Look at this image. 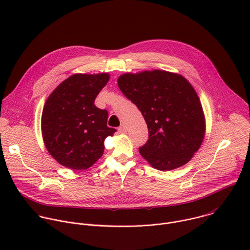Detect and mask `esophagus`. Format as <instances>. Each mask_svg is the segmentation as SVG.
<instances>
[{
	"label": "esophagus",
	"instance_id": "34e87169",
	"mask_svg": "<svg viewBox=\"0 0 250 250\" xmlns=\"http://www.w3.org/2000/svg\"><path fill=\"white\" fill-rule=\"evenodd\" d=\"M118 130H119L120 133H125L126 132V126L125 125H122L121 126H119Z\"/></svg>",
	"mask_w": 250,
	"mask_h": 250
}]
</instances>
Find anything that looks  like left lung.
Returning a JSON list of instances; mask_svg holds the SVG:
<instances>
[{
    "instance_id": "obj_1",
    "label": "left lung",
    "mask_w": 250,
    "mask_h": 250,
    "mask_svg": "<svg viewBox=\"0 0 250 250\" xmlns=\"http://www.w3.org/2000/svg\"><path fill=\"white\" fill-rule=\"evenodd\" d=\"M123 94L141 112L148 140L139 153L152 167L169 171L185 165L200 148L206 130L200 99L186 78L163 70L119 77Z\"/></svg>"
}]
</instances>
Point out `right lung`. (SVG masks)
<instances>
[{
  "label": "right lung",
  "mask_w": 250,
  "mask_h": 250,
  "mask_svg": "<svg viewBox=\"0 0 250 250\" xmlns=\"http://www.w3.org/2000/svg\"><path fill=\"white\" fill-rule=\"evenodd\" d=\"M109 79L108 73L74 74L47 98L42 116V137L59 164L72 170L91 167L104 153L105 137L117 131L106 125V110L94 104Z\"/></svg>",
  "instance_id": "right-lung-1"
}]
</instances>
